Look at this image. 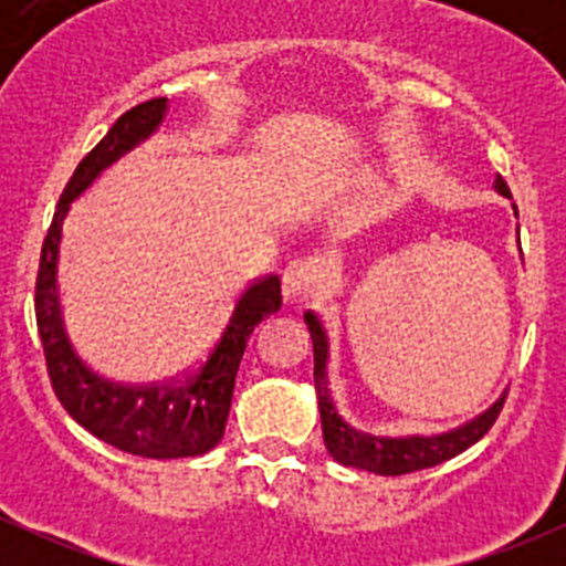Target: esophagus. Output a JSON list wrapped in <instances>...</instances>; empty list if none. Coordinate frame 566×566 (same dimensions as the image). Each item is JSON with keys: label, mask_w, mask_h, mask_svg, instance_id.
I'll return each instance as SVG.
<instances>
[{"label": "esophagus", "mask_w": 566, "mask_h": 566, "mask_svg": "<svg viewBox=\"0 0 566 566\" xmlns=\"http://www.w3.org/2000/svg\"><path fill=\"white\" fill-rule=\"evenodd\" d=\"M317 282V260L312 256H298L290 260L282 271V295L287 301L306 298L315 290Z\"/></svg>", "instance_id": "obj_1"}]
</instances>
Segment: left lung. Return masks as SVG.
Instances as JSON below:
<instances>
[{
  "instance_id": "1",
  "label": "left lung",
  "mask_w": 566,
  "mask_h": 566,
  "mask_svg": "<svg viewBox=\"0 0 566 566\" xmlns=\"http://www.w3.org/2000/svg\"><path fill=\"white\" fill-rule=\"evenodd\" d=\"M495 191L510 197V186H506L501 175L495 177ZM304 319L306 325H310L312 342H315V389H317V402H319V419H323V441H325V449L331 452V458L342 462V465L361 468V471L380 473V476H402V473H413V471H424V468H432V465H441V462L458 458L460 452H465L468 447H473L479 438L488 436V430L495 424L501 408H504L506 391L510 389L501 394V397L495 399L484 413H479L476 419L458 427V430L441 432V436L380 438V436H369V432L356 430V427L347 424V421L342 419L339 408H336L334 391H331L328 334H325L323 323H319L312 312H306Z\"/></svg>"
}]
</instances>
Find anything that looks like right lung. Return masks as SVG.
<instances>
[{"mask_svg": "<svg viewBox=\"0 0 566 566\" xmlns=\"http://www.w3.org/2000/svg\"><path fill=\"white\" fill-rule=\"evenodd\" d=\"M164 112H167V98H153L128 108L95 145V150L78 164L76 175L71 177L56 205L54 221L43 241L35 282L40 345H43L51 389L62 408L108 447L150 460L197 458L221 441L227 416H230L232 391H235L238 367H241L251 331L282 306L279 276L268 273V276L254 279L238 295L208 356L180 378L164 380V384H108L93 369L84 367L82 358L73 353L62 328L60 298H56V254H60L62 221L73 199L98 177L101 169L117 161L150 130H156Z\"/></svg>", "mask_w": 566, "mask_h": 566, "instance_id": "add662e5", "label": "right lung"}]
</instances>
